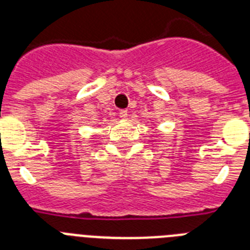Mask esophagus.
<instances>
[{"mask_svg": "<svg viewBox=\"0 0 250 250\" xmlns=\"http://www.w3.org/2000/svg\"><path fill=\"white\" fill-rule=\"evenodd\" d=\"M120 118L121 119H126L127 118V110H121L120 111Z\"/></svg>", "mask_w": 250, "mask_h": 250, "instance_id": "obj_1", "label": "esophagus"}]
</instances>
